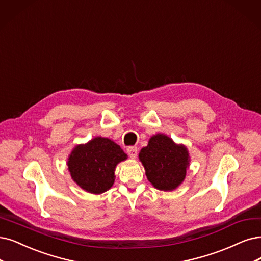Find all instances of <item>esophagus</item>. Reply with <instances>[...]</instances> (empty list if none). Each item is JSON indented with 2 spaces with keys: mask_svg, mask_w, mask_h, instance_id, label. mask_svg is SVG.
<instances>
[{
  "mask_svg": "<svg viewBox=\"0 0 261 261\" xmlns=\"http://www.w3.org/2000/svg\"><path fill=\"white\" fill-rule=\"evenodd\" d=\"M127 152H128V155H129V157L131 158V159H136L137 158V156H138V148L137 147H128L127 148Z\"/></svg>",
  "mask_w": 261,
  "mask_h": 261,
  "instance_id": "obj_1",
  "label": "esophagus"
}]
</instances>
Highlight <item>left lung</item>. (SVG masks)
Segmentation results:
<instances>
[{
    "mask_svg": "<svg viewBox=\"0 0 261 261\" xmlns=\"http://www.w3.org/2000/svg\"><path fill=\"white\" fill-rule=\"evenodd\" d=\"M139 159L150 184L162 191L176 189L184 181L190 166L187 147L163 133L149 139L147 146L141 149Z\"/></svg>",
    "mask_w": 261,
    "mask_h": 261,
    "instance_id": "8db88e82",
    "label": "left lung"
}]
</instances>
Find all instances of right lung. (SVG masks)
Instances as JSON below:
<instances>
[{"label": "right lung", "instance_id": "right-lung-1", "mask_svg": "<svg viewBox=\"0 0 261 261\" xmlns=\"http://www.w3.org/2000/svg\"><path fill=\"white\" fill-rule=\"evenodd\" d=\"M128 158L118 144L95 137L76 145L67 158V170L74 182L93 195L108 191L115 181V169Z\"/></svg>", "mask_w": 261, "mask_h": 261}]
</instances>
